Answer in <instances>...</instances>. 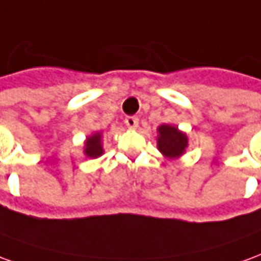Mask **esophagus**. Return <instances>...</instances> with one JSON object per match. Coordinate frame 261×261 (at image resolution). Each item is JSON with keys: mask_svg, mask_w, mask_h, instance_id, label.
<instances>
[{"mask_svg": "<svg viewBox=\"0 0 261 261\" xmlns=\"http://www.w3.org/2000/svg\"><path fill=\"white\" fill-rule=\"evenodd\" d=\"M125 123H126L127 127H130V129H136L138 125H139V119H138L136 116H126Z\"/></svg>", "mask_w": 261, "mask_h": 261, "instance_id": "1", "label": "esophagus"}]
</instances>
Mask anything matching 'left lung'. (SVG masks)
<instances>
[{"mask_svg": "<svg viewBox=\"0 0 261 261\" xmlns=\"http://www.w3.org/2000/svg\"><path fill=\"white\" fill-rule=\"evenodd\" d=\"M157 149L167 159H178L186 153L188 138L178 127L171 125H160L157 127Z\"/></svg>", "mask_w": 261, "mask_h": 261, "instance_id": "left-lung-1", "label": "left lung"}]
</instances>
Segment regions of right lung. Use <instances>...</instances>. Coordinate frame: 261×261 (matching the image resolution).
<instances>
[{
	"instance_id": "obj_1",
	"label": "right lung",
	"mask_w": 261,
	"mask_h": 261,
	"mask_svg": "<svg viewBox=\"0 0 261 261\" xmlns=\"http://www.w3.org/2000/svg\"><path fill=\"white\" fill-rule=\"evenodd\" d=\"M101 140H102V135H101V132H97V134H94L87 138L86 147H84V153H86L87 157L97 159V157H99L104 153Z\"/></svg>"
}]
</instances>
